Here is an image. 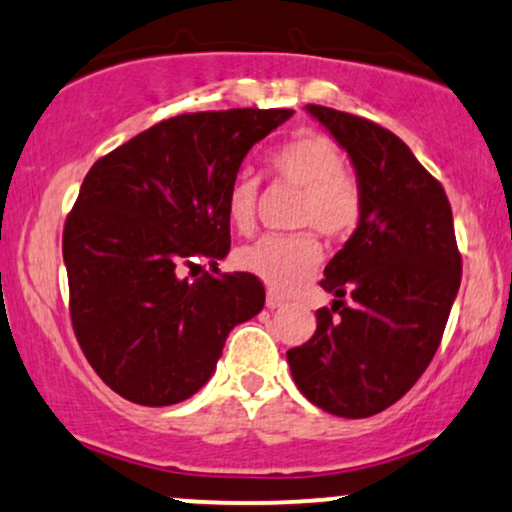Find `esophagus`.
Returning a JSON list of instances; mask_svg holds the SVG:
<instances>
[{
  "instance_id": "esophagus-1",
  "label": "esophagus",
  "mask_w": 512,
  "mask_h": 512,
  "mask_svg": "<svg viewBox=\"0 0 512 512\" xmlns=\"http://www.w3.org/2000/svg\"><path fill=\"white\" fill-rule=\"evenodd\" d=\"M282 304H285V297H282L280 292L268 290V294H266V306H268V309H278V306H282Z\"/></svg>"
}]
</instances>
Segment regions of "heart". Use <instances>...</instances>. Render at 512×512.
I'll list each match as a JSON object with an SVG mask.
<instances>
[{
  "label": "heart",
  "instance_id": "obj_1",
  "mask_svg": "<svg viewBox=\"0 0 512 512\" xmlns=\"http://www.w3.org/2000/svg\"><path fill=\"white\" fill-rule=\"evenodd\" d=\"M268 167L282 182L302 189L294 225L326 237H347L362 218V191L345 172L340 148L314 129L297 131L270 153ZM258 179L237 174L227 186L225 213L237 232L256 225ZM323 251L311 232L268 234L237 251V266L280 292L297 290L321 263Z\"/></svg>",
  "mask_w": 512,
  "mask_h": 512
}]
</instances>
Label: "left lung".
<instances>
[{
    "label": "left lung",
    "instance_id": "left-lung-1",
    "mask_svg": "<svg viewBox=\"0 0 512 512\" xmlns=\"http://www.w3.org/2000/svg\"><path fill=\"white\" fill-rule=\"evenodd\" d=\"M306 112L350 155L362 218L323 270L333 304L316 311L314 338L292 347L287 364L306 400L364 419L398 402L441 345L462 278L453 210L388 129L321 105Z\"/></svg>",
    "mask_w": 512,
    "mask_h": 512
}]
</instances>
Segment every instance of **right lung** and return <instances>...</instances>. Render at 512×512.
I'll list each match as a JSON object with an SVG mask.
<instances>
[{
  "label": "right lung",
  "mask_w": 512,
  "mask_h": 512,
  "mask_svg": "<svg viewBox=\"0 0 512 512\" xmlns=\"http://www.w3.org/2000/svg\"><path fill=\"white\" fill-rule=\"evenodd\" d=\"M292 114H179L90 167L64 225L69 311L90 366L122 398L146 407L191 398L230 330L266 304L251 273L193 270L198 261L218 270L227 256V186Z\"/></svg>",
  "instance_id": "right-lung-1"
}]
</instances>
